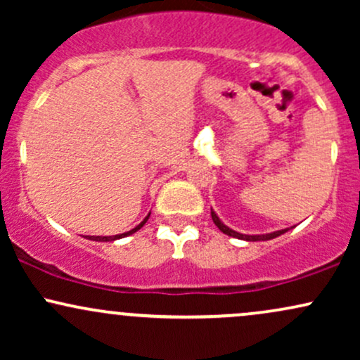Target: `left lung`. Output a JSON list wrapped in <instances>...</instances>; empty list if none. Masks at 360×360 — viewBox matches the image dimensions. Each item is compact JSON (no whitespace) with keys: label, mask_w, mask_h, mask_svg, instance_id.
<instances>
[{"label":"left lung","mask_w":360,"mask_h":360,"mask_svg":"<svg viewBox=\"0 0 360 360\" xmlns=\"http://www.w3.org/2000/svg\"><path fill=\"white\" fill-rule=\"evenodd\" d=\"M212 218H213L214 225H217L223 233L230 235V237H235V238H240V240H249V242L271 240V238H276V237H279V235H283L284 232H288V229H286V230H279V232H272V233H266V235H243V233L233 232L232 229H229V226H226V225H223V223L220 221V218L217 217V213H214L213 210H212Z\"/></svg>","instance_id":"1"}]
</instances>
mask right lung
Returning <instances> with one entry per match:
<instances>
[{
  "instance_id": "1",
  "label": "right lung",
  "mask_w": 360,
  "mask_h": 360,
  "mask_svg": "<svg viewBox=\"0 0 360 360\" xmlns=\"http://www.w3.org/2000/svg\"><path fill=\"white\" fill-rule=\"evenodd\" d=\"M148 217H150V213H148ZM148 217H146V220H143L142 223H140V225H137L135 226L134 230H130V232H127V233H122V235H115V237H89V240H96V242H111V240H117V238H122V237H128V235H131V233H135L137 232V230H140L142 229L143 225H146V221L148 220Z\"/></svg>"
}]
</instances>
